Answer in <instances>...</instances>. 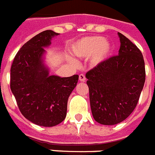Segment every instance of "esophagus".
Here are the masks:
<instances>
[{"instance_id": "esophagus-1", "label": "esophagus", "mask_w": 155, "mask_h": 155, "mask_svg": "<svg viewBox=\"0 0 155 155\" xmlns=\"http://www.w3.org/2000/svg\"><path fill=\"white\" fill-rule=\"evenodd\" d=\"M79 80H80V81H85V74H80V75H79Z\"/></svg>"}]
</instances>
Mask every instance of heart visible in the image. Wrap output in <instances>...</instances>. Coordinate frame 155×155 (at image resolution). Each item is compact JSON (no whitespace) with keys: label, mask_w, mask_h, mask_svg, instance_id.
<instances>
[{"label":"heart","mask_w":155,"mask_h":155,"mask_svg":"<svg viewBox=\"0 0 155 155\" xmlns=\"http://www.w3.org/2000/svg\"><path fill=\"white\" fill-rule=\"evenodd\" d=\"M71 52L78 58L90 57V62L96 65L106 60L109 56L110 45L101 37H85L72 45Z\"/></svg>","instance_id":"heart-1"}]
</instances>
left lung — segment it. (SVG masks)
<instances>
[{"label":"left lung","instance_id":"8db88e82","mask_svg":"<svg viewBox=\"0 0 155 155\" xmlns=\"http://www.w3.org/2000/svg\"><path fill=\"white\" fill-rule=\"evenodd\" d=\"M118 55L106 59L85 78L93 117L102 125L124 121L135 109L144 86L146 70L140 49L118 33Z\"/></svg>","mask_w":155,"mask_h":155}]
</instances>
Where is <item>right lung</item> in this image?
I'll return each mask as SVG.
<instances>
[{"label":"right lung","mask_w":155,"mask_h":155,"mask_svg":"<svg viewBox=\"0 0 155 155\" xmlns=\"http://www.w3.org/2000/svg\"><path fill=\"white\" fill-rule=\"evenodd\" d=\"M45 30L31 38L16 54L10 70V88L20 111L25 118L41 127H54L66 116L68 98L78 75L68 78L49 75L43 63L45 47L58 35Z\"/></svg>","instance_id":"obj_1"}]
</instances>
